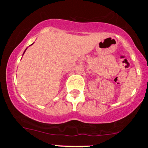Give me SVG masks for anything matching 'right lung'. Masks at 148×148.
Returning a JSON list of instances; mask_svg holds the SVG:
<instances>
[{
  "label": "right lung",
  "instance_id": "1",
  "mask_svg": "<svg viewBox=\"0 0 148 148\" xmlns=\"http://www.w3.org/2000/svg\"><path fill=\"white\" fill-rule=\"evenodd\" d=\"M25 50H26V49H25ZM25 51H24V53H25Z\"/></svg>",
  "mask_w": 148,
  "mask_h": 148
}]
</instances>
